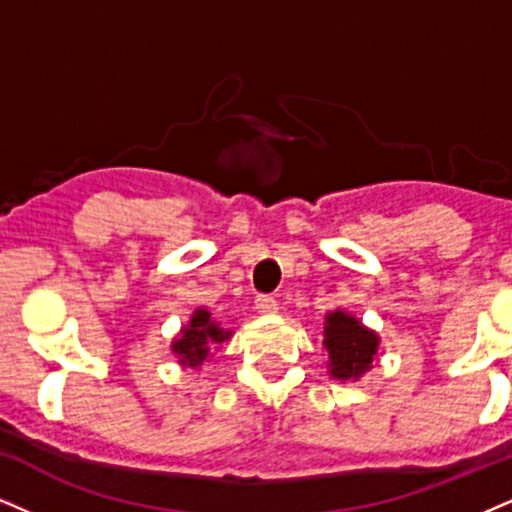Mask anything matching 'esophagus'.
Masks as SVG:
<instances>
[{
    "mask_svg": "<svg viewBox=\"0 0 512 512\" xmlns=\"http://www.w3.org/2000/svg\"><path fill=\"white\" fill-rule=\"evenodd\" d=\"M256 308H258V313H277V308H280V304H277V299L275 296H270V294H258L256 296Z\"/></svg>",
    "mask_w": 512,
    "mask_h": 512,
    "instance_id": "1",
    "label": "esophagus"
}]
</instances>
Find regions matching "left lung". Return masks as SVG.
Masks as SVG:
<instances>
[{"label":"left lung","instance_id":"8db88e82","mask_svg":"<svg viewBox=\"0 0 512 512\" xmlns=\"http://www.w3.org/2000/svg\"><path fill=\"white\" fill-rule=\"evenodd\" d=\"M377 344V334L351 315L342 311L327 315L325 346L330 351V375L337 380H356L370 370Z\"/></svg>","mask_w":512,"mask_h":512}]
</instances>
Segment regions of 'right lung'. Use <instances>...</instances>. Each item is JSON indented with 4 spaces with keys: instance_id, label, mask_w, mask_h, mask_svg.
<instances>
[{
    "instance_id": "right-lung-1",
    "label": "right lung",
    "mask_w": 512,
    "mask_h": 512,
    "mask_svg": "<svg viewBox=\"0 0 512 512\" xmlns=\"http://www.w3.org/2000/svg\"><path fill=\"white\" fill-rule=\"evenodd\" d=\"M227 337H230V332H225L223 327H218V323H213L211 313L201 308V311L192 315L189 327L182 330V339H175L173 342V351L182 356V363L194 368V365L206 361L208 344L225 342Z\"/></svg>"
}]
</instances>
